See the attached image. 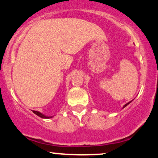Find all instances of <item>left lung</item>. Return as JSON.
I'll return each instance as SVG.
<instances>
[{
    "label": "left lung",
    "mask_w": 158,
    "mask_h": 158,
    "mask_svg": "<svg viewBox=\"0 0 158 158\" xmlns=\"http://www.w3.org/2000/svg\"><path fill=\"white\" fill-rule=\"evenodd\" d=\"M131 103V101H130V102H129V103H127V104H125V105H124V106H123V108H124V107H126V106H127L128 104H129V103Z\"/></svg>",
    "instance_id": "left-lung-1"
}]
</instances>
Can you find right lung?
<instances>
[{"label": "right lung", "mask_w": 158, "mask_h": 158, "mask_svg": "<svg viewBox=\"0 0 158 158\" xmlns=\"http://www.w3.org/2000/svg\"><path fill=\"white\" fill-rule=\"evenodd\" d=\"M32 112H33V113H35V114H36V115H38V116L40 117V118H47V119H48V118H52V117H48V116L44 115V114H43L42 113L38 112V111H34V110H33Z\"/></svg>", "instance_id": "add662e5"}]
</instances>
